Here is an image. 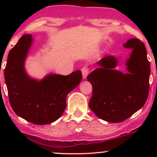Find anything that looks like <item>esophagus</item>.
Returning a JSON list of instances; mask_svg holds the SVG:
<instances>
[{
	"label": "esophagus",
	"instance_id": "1",
	"mask_svg": "<svg viewBox=\"0 0 157 157\" xmlns=\"http://www.w3.org/2000/svg\"><path fill=\"white\" fill-rule=\"evenodd\" d=\"M81 71H82V78L86 79V77L88 76L89 75V69L87 66H83L82 68H81Z\"/></svg>",
	"mask_w": 157,
	"mask_h": 157
}]
</instances>
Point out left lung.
<instances>
[{
    "label": "left lung",
    "mask_w": 157,
    "mask_h": 157,
    "mask_svg": "<svg viewBox=\"0 0 157 157\" xmlns=\"http://www.w3.org/2000/svg\"><path fill=\"white\" fill-rule=\"evenodd\" d=\"M124 46L133 49L126 63L128 73L115 70L117 60L109 55L99 60V67L87 77L92 85L89 108L99 118L109 122L127 120L145 105L148 97L151 67L145 44L133 38Z\"/></svg>",
    "instance_id": "8db88e82"
}]
</instances>
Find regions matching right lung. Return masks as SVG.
<instances>
[{
	"label": "right lung",
	"mask_w": 157,
	"mask_h": 157,
	"mask_svg": "<svg viewBox=\"0 0 157 157\" xmlns=\"http://www.w3.org/2000/svg\"><path fill=\"white\" fill-rule=\"evenodd\" d=\"M32 36L25 35L10 50L4 77L9 100L17 115L36 125H46L60 117L66 107V96L82 80L81 71L67 76L49 75L37 81L24 70V60Z\"/></svg>",
	"instance_id": "right-lung-1"
}]
</instances>
